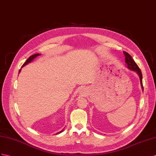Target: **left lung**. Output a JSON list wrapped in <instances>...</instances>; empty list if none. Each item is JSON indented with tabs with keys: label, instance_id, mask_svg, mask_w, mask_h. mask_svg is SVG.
Listing matches in <instances>:
<instances>
[{
	"label": "left lung",
	"instance_id": "obj_1",
	"mask_svg": "<svg viewBox=\"0 0 156 156\" xmlns=\"http://www.w3.org/2000/svg\"><path fill=\"white\" fill-rule=\"evenodd\" d=\"M123 53H124V55H125V62L127 65V68L132 70L136 72L140 77V84L142 86V90H144V87H143V84H142V72H141L140 69V68L136 65V63L135 62L133 58H132V57L129 53H126V52H125V51H124Z\"/></svg>",
	"mask_w": 156,
	"mask_h": 156
}]
</instances>
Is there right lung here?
Segmentation results:
<instances>
[{
	"mask_svg": "<svg viewBox=\"0 0 156 156\" xmlns=\"http://www.w3.org/2000/svg\"><path fill=\"white\" fill-rule=\"evenodd\" d=\"M40 55V54H39V53H37V54H35V55H31V56H30V57L27 58V60H26V61L23 63V65H22V67H23V66H26V65H27V64L28 63H30V62H31V61H33V60L35 58H36L37 57H38V56H39ZM20 71H21V69L19 70V73H20ZM63 131V130H62L61 131H60L59 133H57V134H59V133H62V132Z\"/></svg>",
	"mask_w": 156,
	"mask_h": 156,
	"instance_id": "right-lung-1",
	"label": "right lung"
}]
</instances>
